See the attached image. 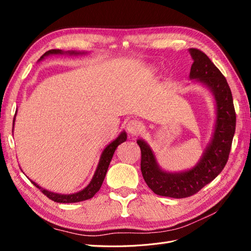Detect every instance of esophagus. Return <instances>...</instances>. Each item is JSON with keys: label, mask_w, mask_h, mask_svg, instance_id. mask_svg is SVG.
<instances>
[{"label": "esophagus", "mask_w": 251, "mask_h": 251, "mask_svg": "<svg viewBox=\"0 0 251 251\" xmlns=\"http://www.w3.org/2000/svg\"><path fill=\"white\" fill-rule=\"evenodd\" d=\"M126 130L127 132L132 135H138L142 130V124L139 120L132 119L127 123L126 125Z\"/></svg>", "instance_id": "1"}]
</instances>
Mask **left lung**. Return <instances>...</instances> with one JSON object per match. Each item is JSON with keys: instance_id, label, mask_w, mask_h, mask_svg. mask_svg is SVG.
<instances>
[{"instance_id": "left-lung-1", "label": "left lung", "mask_w": 251, "mask_h": 251, "mask_svg": "<svg viewBox=\"0 0 251 251\" xmlns=\"http://www.w3.org/2000/svg\"><path fill=\"white\" fill-rule=\"evenodd\" d=\"M193 58L189 78L202 83L215 97L216 124L211 139L193 169L170 173L159 166L153 150L138 139L141 150V173L148 186L155 194L180 199L198 193L222 172L228 160L235 131V112L230 88L224 75L202 51L191 48Z\"/></svg>"}]
</instances>
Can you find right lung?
<instances>
[{
  "mask_svg": "<svg viewBox=\"0 0 251 251\" xmlns=\"http://www.w3.org/2000/svg\"><path fill=\"white\" fill-rule=\"evenodd\" d=\"M57 54L79 55V54H86V52L63 51L59 49H51V50L47 51L46 53H44V54L41 56V58L39 59V62L48 55H57ZM17 112H16V115H17ZM16 115H14V118H13V126H14V121H16ZM12 132H13V128H12ZM126 140V133L124 131L119 134V136L115 140H113L111 143H109L108 146L104 148V150L102 151V153L100 155V162H98L97 169L94 173V176H93L92 180L90 181V183L85 188L81 189V191H79L77 193L67 194V195L53 193V192L47 191V189L41 187L39 184L35 183V182H33L32 180H30V181H31L37 188L41 189V192L45 196H47L49 199L53 200L54 202H57V203H75V202H80V201L91 199L98 191H100L101 187V184H102V182L105 177V174H107L110 162L112 160V157L114 155V151H115V150L117 149V147L120 143L125 142Z\"/></svg>",
  "mask_w": 251,
  "mask_h": 251,
  "instance_id": "obj_1",
  "label": "right lung"
}]
</instances>
